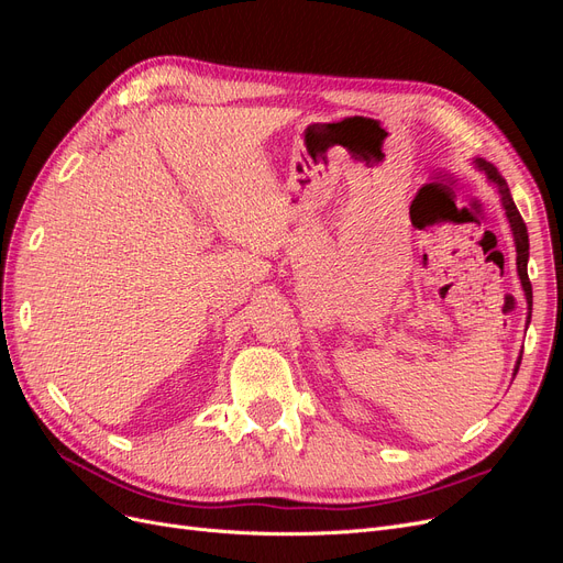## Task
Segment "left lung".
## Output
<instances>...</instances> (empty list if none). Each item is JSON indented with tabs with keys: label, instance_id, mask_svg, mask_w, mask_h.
<instances>
[{
	"label": "left lung",
	"instance_id": "1",
	"mask_svg": "<svg viewBox=\"0 0 563 563\" xmlns=\"http://www.w3.org/2000/svg\"><path fill=\"white\" fill-rule=\"evenodd\" d=\"M474 164L488 178V183L498 190V197H500V203H503V209H505L509 230H512V236H515L517 275H519L521 291H523V298H526V310H528L526 312V327H528V323H531V312H533V288H531V282H528V232H526V223H523V218L519 216V211L515 207V199H512V195H509V187H507L505 178L498 174V168L493 166L490 162H486V159H474ZM519 364H521V356L517 360L515 376H517V371H519Z\"/></svg>",
	"mask_w": 563,
	"mask_h": 563
}]
</instances>
